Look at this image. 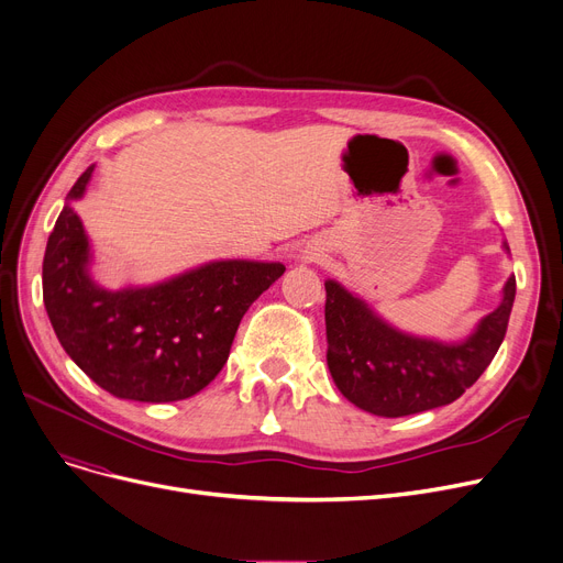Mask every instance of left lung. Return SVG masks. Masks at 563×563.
<instances>
[{
  "label": "left lung",
  "mask_w": 563,
  "mask_h": 563,
  "mask_svg": "<svg viewBox=\"0 0 563 563\" xmlns=\"http://www.w3.org/2000/svg\"><path fill=\"white\" fill-rule=\"evenodd\" d=\"M504 249L508 251L506 241ZM324 287L331 377L350 402L386 419L457 400L495 358L516 301V276H510L501 303L483 317L467 340L439 342L386 324L335 280Z\"/></svg>",
  "instance_id": "8db88e82"
}]
</instances>
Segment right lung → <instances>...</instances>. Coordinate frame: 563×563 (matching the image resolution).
<instances>
[{
    "instance_id": "add662e5",
    "label": "right lung",
    "mask_w": 563,
    "mask_h": 563,
    "mask_svg": "<svg viewBox=\"0 0 563 563\" xmlns=\"http://www.w3.org/2000/svg\"><path fill=\"white\" fill-rule=\"evenodd\" d=\"M66 195L43 257V303L66 354L108 394L186 400L223 371L241 317L283 274L280 262H209L152 287L103 289L89 276V241Z\"/></svg>"
}]
</instances>
